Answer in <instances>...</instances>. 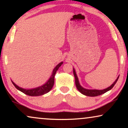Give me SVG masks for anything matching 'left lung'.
Wrapping results in <instances>:
<instances>
[{
    "mask_svg": "<svg viewBox=\"0 0 128 128\" xmlns=\"http://www.w3.org/2000/svg\"><path fill=\"white\" fill-rule=\"evenodd\" d=\"M73 74H74V76L75 78V84H76V87L78 88V90L79 91V92H81L82 94H84V95L89 96V97H96V96H98L100 95H101V94L105 93V92H107L108 91L111 90V89L112 88V87L114 86V85L116 84V82L118 81L119 76L116 80L114 82V83L111 86H110V87H108V88H105L104 90H89V89H86L83 88V87L81 86V85L80 84L79 82H78V76H77V74L76 73V72H75L74 69H73Z\"/></svg>",
    "mask_w": 128,
    "mask_h": 128,
    "instance_id": "8db88e82",
    "label": "left lung"
}]
</instances>
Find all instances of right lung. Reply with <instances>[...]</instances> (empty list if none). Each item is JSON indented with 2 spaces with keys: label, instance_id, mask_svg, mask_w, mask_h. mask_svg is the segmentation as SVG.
Instances as JSON below:
<instances>
[{
  "label": "right lung",
  "instance_id": "right-lung-1",
  "mask_svg": "<svg viewBox=\"0 0 128 128\" xmlns=\"http://www.w3.org/2000/svg\"><path fill=\"white\" fill-rule=\"evenodd\" d=\"M63 64V62L59 63V64H58L56 67L54 68L52 72L51 76L50 77V78H49V80L46 82V83H45L44 84H43L41 86H40L36 88H32V89H25L22 88V87H20L18 86L13 81H12L13 83V85L16 88L17 90H20V92H23L26 95L30 96H40L44 95V94L47 93L50 91L51 90L52 87L54 84V77H55V73L56 72V71L58 70L59 68Z\"/></svg>",
  "mask_w": 128,
  "mask_h": 128
}]
</instances>
